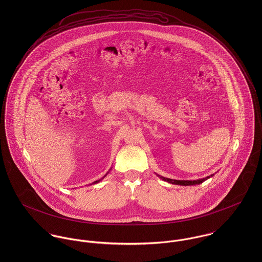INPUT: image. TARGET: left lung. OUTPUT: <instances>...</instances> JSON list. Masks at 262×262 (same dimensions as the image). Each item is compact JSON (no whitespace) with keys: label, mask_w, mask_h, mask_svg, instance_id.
I'll use <instances>...</instances> for the list:
<instances>
[{"label":"left lung","mask_w":262,"mask_h":262,"mask_svg":"<svg viewBox=\"0 0 262 262\" xmlns=\"http://www.w3.org/2000/svg\"><path fill=\"white\" fill-rule=\"evenodd\" d=\"M159 179H161L162 181L164 182H167L169 184H172V185H179V186H194V185H200L202 183H204L205 181H207L208 179L212 178L214 174H211L207 178H204V179H200V180H196V181H179V180H171V179H167V178H164V177H161L159 174H156Z\"/></svg>","instance_id":"obj_1"}]
</instances>
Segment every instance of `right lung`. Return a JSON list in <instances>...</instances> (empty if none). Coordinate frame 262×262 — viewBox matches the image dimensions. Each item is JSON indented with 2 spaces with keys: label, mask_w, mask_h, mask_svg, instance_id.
I'll use <instances>...</instances> for the list:
<instances>
[{
  "label": "right lung",
  "mask_w": 262,
  "mask_h": 262,
  "mask_svg": "<svg viewBox=\"0 0 262 262\" xmlns=\"http://www.w3.org/2000/svg\"><path fill=\"white\" fill-rule=\"evenodd\" d=\"M110 170H111V169H110ZM110 170H109V171H108V172H107V173L105 174V177H107V174H108V173L110 172ZM105 177H103V178H102L101 180H99V181H96V182H94V183H93V185H95V184H98V183H100V182H101V181H102V180H103V179H104Z\"/></svg>",
  "instance_id": "obj_1"
}]
</instances>
